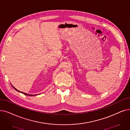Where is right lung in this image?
Instances as JSON below:
<instances>
[{
  "label": "right lung",
  "mask_w": 130,
  "mask_h": 130,
  "mask_svg": "<svg viewBox=\"0 0 130 130\" xmlns=\"http://www.w3.org/2000/svg\"><path fill=\"white\" fill-rule=\"evenodd\" d=\"M12 87H13V88L15 90H16V91H18V92H21V93H23V94H25V95H30V96H33V95H36V94L35 95H33V94H27V93H24V92H21V91H19V90H17L15 88H14L13 86H12Z\"/></svg>",
  "instance_id": "obj_1"
}]
</instances>
